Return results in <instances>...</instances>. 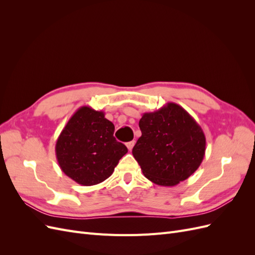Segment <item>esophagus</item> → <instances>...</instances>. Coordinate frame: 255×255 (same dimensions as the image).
<instances>
[{"mask_svg":"<svg viewBox=\"0 0 255 255\" xmlns=\"http://www.w3.org/2000/svg\"><path fill=\"white\" fill-rule=\"evenodd\" d=\"M134 144H135V141L133 140V141H129V142H128L127 143V146H128V149L130 151L133 149V146H134Z\"/></svg>","mask_w":255,"mask_h":255,"instance_id":"1","label":"esophagus"}]
</instances>
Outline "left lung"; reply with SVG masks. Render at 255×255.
<instances>
[{
    "label": "left lung",
    "instance_id": "8db88e82",
    "mask_svg": "<svg viewBox=\"0 0 255 255\" xmlns=\"http://www.w3.org/2000/svg\"><path fill=\"white\" fill-rule=\"evenodd\" d=\"M141 136L133 155L143 175L160 186H174L194 173L205 154V135L197 121L175 103L139 120Z\"/></svg>",
    "mask_w": 255,
    "mask_h": 255
}]
</instances>
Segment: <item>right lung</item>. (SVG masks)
<instances>
[{
    "instance_id": "add662e5",
    "label": "right lung",
    "mask_w": 255,
    "mask_h": 255,
    "mask_svg": "<svg viewBox=\"0 0 255 255\" xmlns=\"http://www.w3.org/2000/svg\"><path fill=\"white\" fill-rule=\"evenodd\" d=\"M114 130L104 112L80 107L57 138L55 153L61 171L84 186L109 179L128 153L127 146L116 140Z\"/></svg>"
}]
</instances>
